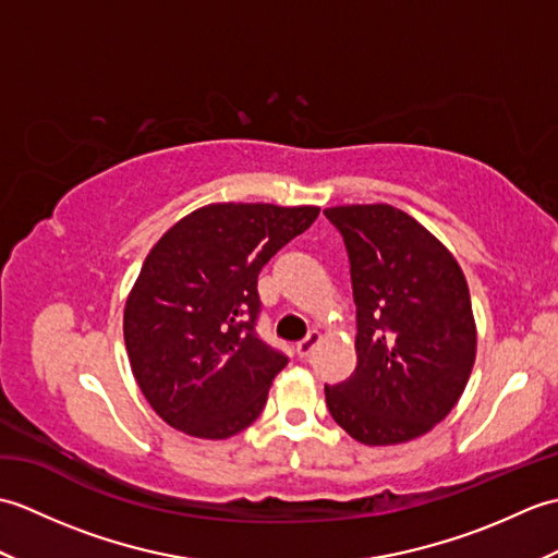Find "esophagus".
I'll return each instance as SVG.
<instances>
[{
  "label": "esophagus",
  "instance_id": "34e87169",
  "mask_svg": "<svg viewBox=\"0 0 558 558\" xmlns=\"http://www.w3.org/2000/svg\"><path fill=\"white\" fill-rule=\"evenodd\" d=\"M318 340H322V336H318V333H316V330H312V333H310V336H306L304 340H300V342H298V354H300V357H302V360H306V357H310V354L314 352V348L318 345Z\"/></svg>",
  "mask_w": 558,
  "mask_h": 558
}]
</instances>
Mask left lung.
<instances>
[{
  "label": "left lung",
  "instance_id": "8db88e82",
  "mask_svg": "<svg viewBox=\"0 0 558 558\" xmlns=\"http://www.w3.org/2000/svg\"><path fill=\"white\" fill-rule=\"evenodd\" d=\"M350 258L357 366L326 405L360 444L417 438L453 410L475 364V318L456 258L393 206L324 210Z\"/></svg>",
  "mask_w": 558,
  "mask_h": 558
}]
</instances>
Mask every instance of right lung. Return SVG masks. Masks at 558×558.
Here are the masks:
<instances>
[{
    "label": "right lung",
    "mask_w": 558,
    "mask_h": 558,
    "mask_svg": "<svg viewBox=\"0 0 558 558\" xmlns=\"http://www.w3.org/2000/svg\"><path fill=\"white\" fill-rule=\"evenodd\" d=\"M318 208L213 204L160 236L124 310L141 393L174 429L228 438L266 405L288 354L256 333L258 272Z\"/></svg>",
    "instance_id": "add662e5"
}]
</instances>
